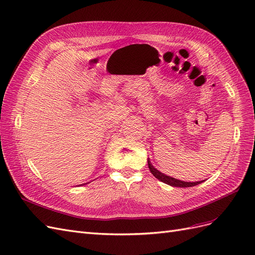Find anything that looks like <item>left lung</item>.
<instances>
[{"label":"left lung","instance_id":"1","mask_svg":"<svg viewBox=\"0 0 255 255\" xmlns=\"http://www.w3.org/2000/svg\"><path fill=\"white\" fill-rule=\"evenodd\" d=\"M148 167H149V170L151 174L157 178L158 180H160V181L166 183L168 185H171V186H175V187H191V186H195L197 184H200L201 182L203 181H198V182H184V181H181V180H177L175 178H171V177H168L166 175L162 174V172H160L159 170L155 169L150 162L148 161Z\"/></svg>","mask_w":255,"mask_h":255}]
</instances>
